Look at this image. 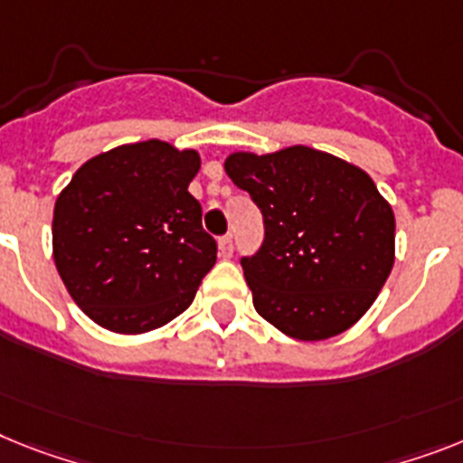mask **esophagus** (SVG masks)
<instances>
[{"label": "esophagus", "mask_w": 463, "mask_h": 463, "mask_svg": "<svg viewBox=\"0 0 463 463\" xmlns=\"http://www.w3.org/2000/svg\"><path fill=\"white\" fill-rule=\"evenodd\" d=\"M219 250L223 256L232 254V232H228V235H223V238L219 240Z\"/></svg>", "instance_id": "obj_1"}]
</instances>
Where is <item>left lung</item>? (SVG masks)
<instances>
[{
    "mask_svg": "<svg viewBox=\"0 0 463 463\" xmlns=\"http://www.w3.org/2000/svg\"><path fill=\"white\" fill-rule=\"evenodd\" d=\"M225 174L263 213L261 247L240 261L256 313L298 341L353 327L395 259L393 209L374 181L306 146L232 153Z\"/></svg>",
    "mask_w": 463,
    "mask_h": 463,
    "instance_id": "obj_1",
    "label": "left lung"
}]
</instances>
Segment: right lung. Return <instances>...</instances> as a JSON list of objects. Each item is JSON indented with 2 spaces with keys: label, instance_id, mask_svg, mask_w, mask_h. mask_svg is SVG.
<instances>
[{
  "label": "right lung",
  "instance_id": "1",
  "mask_svg": "<svg viewBox=\"0 0 463 463\" xmlns=\"http://www.w3.org/2000/svg\"><path fill=\"white\" fill-rule=\"evenodd\" d=\"M195 150L165 141L112 147L80 166L53 209V261L96 325L143 334L181 316L216 263L188 193Z\"/></svg>",
  "mask_w": 463,
  "mask_h": 463
}]
</instances>
